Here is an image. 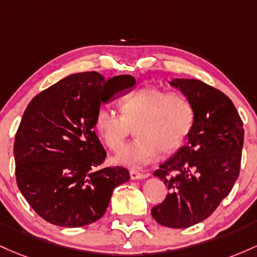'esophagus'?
Returning a JSON list of instances; mask_svg holds the SVG:
<instances>
[{
  "label": "esophagus",
  "mask_w": 257,
  "mask_h": 257,
  "mask_svg": "<svg viewBox=\"0 0 257 257\" xmlns=\"http://www.w3.org/2000/svg\"><path fill=\"white\" fill-rule=\"evenodd\" d=\"M130 177H131V180H142V178L148 177V175L141 174V172L136 171V170H130Z\"/></svg>",
  "instance_id": "1"
}]
</instances>
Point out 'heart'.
<instances>
[{"label": "heart", "mask_w": 257, "mask_h": 257, "mask_svg": "<svg viewBox=\"0 0 257 257\" xmlns=\"http://www.w3.org/2000/svg\"><path fill=\"white\" fill-rule=\"evenodd\" d=\"M121 115L100 106L94 116V130L113 151L122 147L132 127L137 138L114 157L120 165L138 167L149 163L159 151H177L188 136L193 123L191 102L180 93H166L154 86H146L120 102Z\"/></svg>", "instance_id": "heart-1"}]
</instances>
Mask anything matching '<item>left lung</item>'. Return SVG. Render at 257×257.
I'll return each instance as SVG.
<instances>
[{"label":"left lung","instance_id":"obj_1","mask_svg":"<svg viewBox=\"0 0 257 257\" xmlns=\"http://www.w3.org/2000/svg\"><path fill=\"white\" fill-rule=\"evenodd\" d=\"M193 108L187 144L154 172L167 187L165 200L152 209L161 226L187 228L204 221L229 194L240 170L243 121L232 100L195 79H172Z\"/></svg>","mask_w":257,"mask_h":257}]
</instances>
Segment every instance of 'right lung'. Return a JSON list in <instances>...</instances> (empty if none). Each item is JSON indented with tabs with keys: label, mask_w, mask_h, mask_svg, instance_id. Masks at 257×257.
Listing matches in <instances>:
<instances>
[{
	"label": "right lung",
	"mask_w": 257,
	"mask_h": 257,
	"mask_svg": "<svg viewBox=\"0 0 257 257\" xmlns=\"http://www.w3.org/2000/svg\"><path fill=\"white\" fill-rule=\"evenodd\" d=\"M136 85L132 75L105 80L96 71L64 77L29 103L14 141L17 183L43 220L83 227L105 214L114 189L130 180L125 167L98 169L106 153L94 116Z\"/></svg>",
	"instance_id": "1"
}]
</instances>
